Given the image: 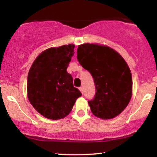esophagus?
Wrapping results in <instances>:
<instances>
[{"mask_svg":"<svg viewBox=\"0 0 157 157\" xmlns=\"http://www.w3.org/2000/svg\"><path fill=\"white\" fill-rule=\"evenodd\" d=\"M79 89H80V91H81V92L83 93V88H82V87H80V88H79Z\"/></svg>","mask_w":157,"mask_h":157,"instance_id":"esophagus-1","label":"esophagus"}]
</instances>
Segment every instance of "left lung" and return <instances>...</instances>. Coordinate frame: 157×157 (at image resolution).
I'll return each instance as SVG.
<instances>
[{"instance_id":"8db88e82","label":"left lung","mask_w":157,"mask_h":157,"mask_svg":"<svg viewBox=\"0 0 157 157\" xmlns=\"http://www.w3.org/2000/svg\"><path fill=\"white\" fill-rule=\"evenodd\" d=\"M77 60L92 76L96 92L89 100L94 115L103 120L117 117L132 94V76L122 56L113 48L85 44L77 48Z\"/></svg>"}]
</instances>
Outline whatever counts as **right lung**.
I'll use <instances>...</instances> for the list:
<instances>
[{
	"label": "right lung",
	"instance_id": "obj_1",
	"mask_svg": "<svg viewBox=\"0 0 157 157\" xmlns=\"http://www.w3.org/2000/svg\"><path fill=\"white\" fill-rule=\"evenodd\" d=\"M75 45L50 48L40 55L30 68L27 91L30 103L43 116L51 120L66 117L82 94L74 87L66 71L74 55Z\"/></svg>",
	"mask_w": 157,
	"mask_h": 157
}]
</instances>
